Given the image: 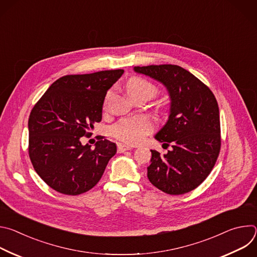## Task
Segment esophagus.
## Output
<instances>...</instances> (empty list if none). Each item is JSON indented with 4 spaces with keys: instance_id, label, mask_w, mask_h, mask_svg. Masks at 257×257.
<instances>
[{
    "instance_id": "obj_1",
    "label": "esophagus",
    "mask_w": 257,
    "mask_h": 257,
    "mask_svg": "<svg viewBox=\"0 0 257 257\" xmlns=\"http://www.w3.org/2000/svg\"><path fill=\"white\" fill-rule=\"evenodd\" d=\"M134 146H130L127 144H123V143H119L118 144V153H124L126 151H130L133 150Z\"/></svg>"
}]
</instances>
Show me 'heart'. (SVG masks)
Wrapping results in <instances>:
<instances>
[{
    "instance_id": "b5f03b06",
    "label": "heart",
    "mask_w": 257,
    "mask_h": 257,
    "mask_svg": "<svg viewBox=\"0 0 257 257\" xmlns=\"http://www.w3.org/2000/svg\"><path fill=\"white\" fill-rule=\"evenodd\" d=\"M126 90L130 97L143 94L150 98L158 93V88L148 80L133 77L126 84ZM155 129L154 121L148 116H133L120 120L112 128V135L128 144L141 142L145 136Z\"/></svg>"
}]
</instances>
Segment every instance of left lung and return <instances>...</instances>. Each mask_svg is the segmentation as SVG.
Wrapping results in <instances>:
<instances>
[{
	"mask_svg": "<svg viewBox=\"0 0 257 257\" xmlns=\"http://www.w3.org/2000/svg\"><path fill=\"white\" fill-rule=\"evenodd\" d=\"M134 71L163 83L171 99L169 119L155 138L172 149L164 155L151 151L149 180L171 195L190 192L209 175L221 150L217 101L203 82L180 66H137Z\"/></svg>",
	"mask_w": 257,
	"mask_h": 257,
	"instance_id": "left-lung-1",
	"label": "left lung"
}]
</instances>
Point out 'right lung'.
<instances>
[{
  "label": "right lung",
  "instance_id": "obj_1",
  "mask_svg": "<svg viewBox=\"0 0 257 257\" xmlns=\"http://www.w3.org/2000/svg\"><path fill=\"white\" fill-rule=\"evenodd\" d=\"M124 70L66 75L56 80L31 109L28 119V154L38 175L54 190L78 195L100 180L117 153L114 142L102 137L91 145L81 137L101 121L106 91Z\"/></svg>",
  "mask_w": 257,
  "mask_h": 257
}]
</instances>
